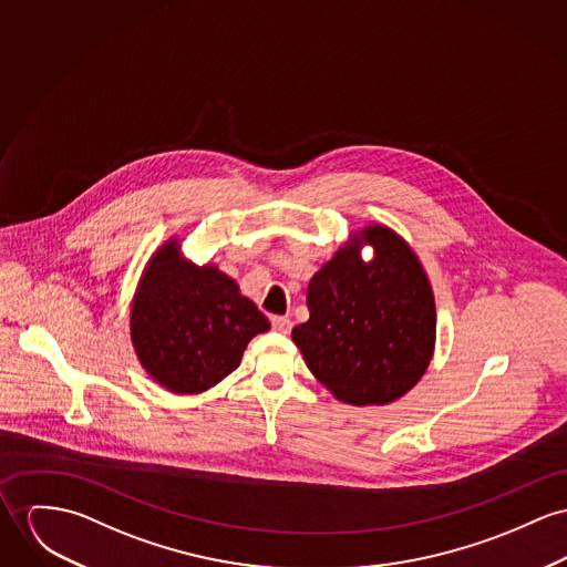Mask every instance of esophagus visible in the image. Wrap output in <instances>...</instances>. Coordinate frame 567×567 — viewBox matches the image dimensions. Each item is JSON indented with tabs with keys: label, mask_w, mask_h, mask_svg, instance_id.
<instances>
[{
	"label": "esophagus",
	"mask_w": 567,
	"mask_h": 567,
	"mask_svg": "<svg viewBox=\"0 0 567 567\" xmlns=\"http://www.w3.org/2000/svg\"><path fill=\"white\" fill-rule=\"evenodd\" d=\"M271 328L280 334H289L293 328V321L289 317H271Z\"/></svg>",
	"instance_id": "34e87169"
}]
</instances>
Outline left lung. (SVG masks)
I'll use <instances>...</instances> for the list:
<instances>
[{"label":"left lung","instance_id":"obj_1","mask_svg":"<svg viewBox=\"0 0 567 567\" xmlns=\"http://www.w3.org/2000/svg\"><path fill=\"white\" fill-rule=\"evenodd\" d=\"M371 243L377 257L359 261ZM308 321L293 343L312 375L351 405H384L425 373L436 341L430 280L412 248L386 226L364 228L326 262L306 291Z\"/></svg>","mask_w":567,"mask_h":567}]
</instances>
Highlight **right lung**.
I'll use <instances>...</instances> for the list:
<instances>
[{
    "instance_id": "add662e5",
    "label": "right lung",
    "mask_w": 567,
    "mask_h": 567,
    "mask_svg": "<svg viewBox=\"0 0 567 567\" xmlns=\"http://www.w3.org/2000/svg\"><path fill=\"white\" fill-rule=\"evenodd\" d=\"M269 330L255 302L216 267L181 259L168 241L148 262L131 308L142 367L168 391L203 392L233 373L252 337Z\"/></svg>"
}]
</instances>
